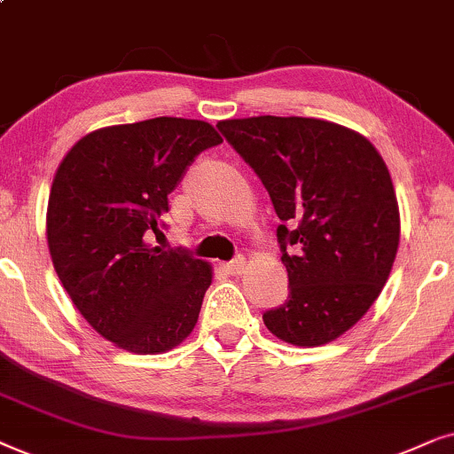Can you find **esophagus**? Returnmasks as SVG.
Masks as SVG:
<instances>
[{
    "label": "esophagus",
    "mask_w": 454,
    "mask_h": 454,
    "mask_svg": "<svg viewBox=\"0 0 454 454\" xmlns=\"http://www.w3.org/2000/svg\"><path fill=\"white\" fill-rule=\"evenodd\" d=\"M245 268H247V262H245V257H243V255L234 257L232 262L223 263V270H226L228 274H232V276H239V274H243Z\"/></svg>",
    "instance_id": "esophagus-1"
}]
</instances>
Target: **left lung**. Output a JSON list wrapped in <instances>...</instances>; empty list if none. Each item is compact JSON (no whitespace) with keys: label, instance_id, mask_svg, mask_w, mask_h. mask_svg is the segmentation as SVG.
Masks as SVG:
<instances>
[{"label":"left lung","instance_id":"1","mask_svg":"<svg viewBox=\"0 0 454 454\" xmlns=\"http://www.w3.org/2000/svg\"><path fill=\"white\" fill-rule=\"evenodd\" d=\"M217 129L282 220L290 293L263 324L294 347L336 340L380 297L398 251L401 215L382 155L359 132L317 118L222 120Z\"/></svg>","mask_w":454,"mask_h":454}]
</instances>
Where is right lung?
<instances>
[{
    "instance_id": "add662e5",
    "label": "right lung",
    "mask_w": 454,
    "mask_h": 454,
    "mask_svg": "<svg viewBox=\"0 0 454 454\" xmlns=\"http://www.w3.org/2000/svg\"><path fill=\"white\" fill-rule=\"evenodd\" d=\"M203 120L106 126L74 143L53 176L47 245L81 316L116 347L166 353L195 328L211 265L149 245L191 161L220 145Z\"/></svg>"
}]
</instances>
